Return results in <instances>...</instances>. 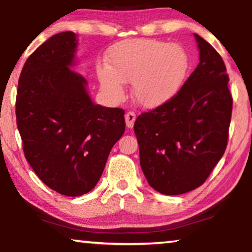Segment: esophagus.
<instances>
[{
	"instance_id": "34e87169",
	"label": "esophagus",
	"mask_w": 252,
	"mask_h": 252,
	"mask_svg": "<svg viewBox=\"0 0 252 252\" xmlns=\"http://www.w3.org/2000/svg\"><path fill=\"white\" fill-rule=\"evenodd\" d=\"M134 121H136V113L134 112H127L126 114V125L129 129H132Z\"/></svg>"
}]
</instances>
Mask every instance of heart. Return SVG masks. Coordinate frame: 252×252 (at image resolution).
Here are the masks:
<instances>
[{
  "label": "heart",
  "instance_id": "1",
  "mask_svg": "<svg viewBox=\"0 0 252 252\" xmlns=\"http://www.w3.org/2000/svg\"><path fill=\"white\" fill-rule=\"evenodd\" d=\"M110 67H98L104 93L113 100L125 95L123 82H132V96L145 107L171 99L185 81L189 58L183 47L156 39L136 38L112 48Z\"/></svg>",
  "mask_w": 252,
  "mask_h": 252
}]
</instances>
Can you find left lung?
Here are the masks:
<instances>
[{
	"label": "left lung",
	"mask_w": 252,
	"mask_h": 252,
	"mask_svg": "<svg viewBox=\"0 0 252 252\" xmlns=\"http://www.w3.org/2000/svg\"><path fill=\"white\" fill-rule=\"evenodd\" d=\"M199 64L167 102L138 116L134 133L149 186L174 196L200 187L224 155L232 95L223 59L194 33Z\"/></svg>",
	"instance_id": "1"
}]
</instances>
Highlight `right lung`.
Wrapping results in <instances>:
<instances>
[{
	"mask_svg": "<svg viewBox=\"0 0 252 252\" xmlns=\"http://www.w3.org/2000/svg\"><path fill=\"white\" fill-rule=\"evenodd\" d=\"M77 44L65 32L40 45L22 67L16 99L26 159L45 185L69 197L97 185L126 130L125 110L94 104L87 80L70 69Z\"/></svg>",
	"mask_w": 252,
	"mask_h": 252,
	"instance_id": "1",
	"label": "right lung"
}]
</instances>
